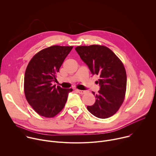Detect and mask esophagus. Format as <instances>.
Returning <instances> with one entry per match:
<instances>
[{
	"instance_id": "esophagus-1",
	"label": "esophagus",
	"mask_w": 156,
	"mask_h": 156,
	"mask_svg": "<svg viewBox=\"0 0 156 156\" xmlns=\"http://www.w3.org/2000/svg\"><path fill=\"white\" fill-rule=\"evenodd\" d=\"M76 91L78 93H80V94H84L86 93V91H83V90H76Z\"/></svg>"
}]
</instances>
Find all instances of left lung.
Segmentation results:
<instances>
[{
	"mask_svg": "<svg viewBox=\"0 0 156 156\" xmlns=\"http://www.w3.org/2000/svg\"><path fill=\"white\" fill-rule=\"evenodd\" d=\"M75 50L91 73L100 77L99 94L95 103L87 106L88 111L99 119L114 115L123 104L126 93V73L122 62L104 46H78Z\"/></svg>",
	"mask_w": 156,
	"mask_h": 156,
	"instance_id": "obj_1",
	"label": "left lung"
}]
</instances>
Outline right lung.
Wrapping results in <instances>:
<instances>
[{
	"label": "right lung",
	"instance_id": "right-lung-1",
	"mask_svg": "<svg viewBox=\"0 0 156 156\" xmlns=\"http://www.w3.org/2000/svg\"><path fill=\"white\" fill-rule=\"evenodd\" d=\"M73 46H52L44 49L30 61L25 74L26 99L39 115L52 118L63 108L68 94L73 90L64 89L52 82Z\"/></svg>",
	"mask_w": 156,
	"mask_h": 156
}]
</instances>
